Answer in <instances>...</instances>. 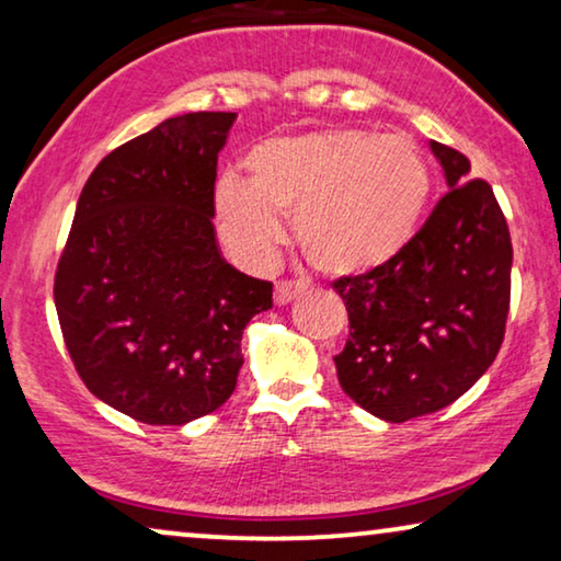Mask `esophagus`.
I'll list each match as a JSON object with an SVG mask.
<instances>
[{"instance_id":"esophagus-1","label":"esophagus","mask_w":561,"mask_h":561,"mask_svg":"<svg viewBox=\"0 0 561 561\" xmlns=\"http://www.w3.org/2000/svg\"><path fill=\"white\" fill-rule=\"evenodd\" d=\"M307 291V284L305 282H279L277 287H274V305H289L291 299H297L299 295H305Z\"/></svg>"}]
</instances>
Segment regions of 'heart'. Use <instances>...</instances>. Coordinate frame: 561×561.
<instances>
[{"mask_svg": "<svg viewBox=\"0 0 561 561\" xmlns=\"http://www.w3.org/2000/svg\"><path fill=\"white\" fill-rule=\"evenodd\" d=\"M247 181L221 179L214 211L241 262L264 266L295 216L305 256L324 274H360L390 262L417 229L431 171L413 140L365 128L270 138L247 153Z\"/></svg>", "mask_w": 561, "mask_h": 561, "instance_id": "b5f03b06", "label": "heart"}]
</instances>
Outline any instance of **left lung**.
Masks as SVG:
<instances>
[{
  "instance_id": "obj_1",
  "label": "left lung",
  "mask_w": 561,
  "mask_h": 561,
  "mask_svg": "<svg viewBox=\"0 0 561 561\" xmlns=\"http://www.w3.org/2000/svg\"><path fill=\"white\" fill-rule=\"evenodd\" d=\"M428 146L448 194L390 262L334 282L350 314L337 380L388 423L440 411L489 370L512 295V239L494 191L471 181L463 153Z\"/></svg>"
}]
</instances>
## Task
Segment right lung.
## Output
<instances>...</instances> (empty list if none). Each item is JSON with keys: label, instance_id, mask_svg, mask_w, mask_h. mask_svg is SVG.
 I'll list each match as a JSON object with an SVG mask.
<instances>
[{"label": "right lung", "instance_id": "add662e5", "mask_svg": "<svg viewBox=\"0 0 561 561\" xmlns=\"http://www.w3.org/2000/svg\"><path fill=\"white\" fill-rule=\"evenodd\" d=\"M237 113H183L115 148L78 198L55 307L82 382L148 425H186L237 388L241 334L272 284L224 259L219 150Z\"/></svg>", "mask_w": 561, "mask_h": 561}]
</instances>
